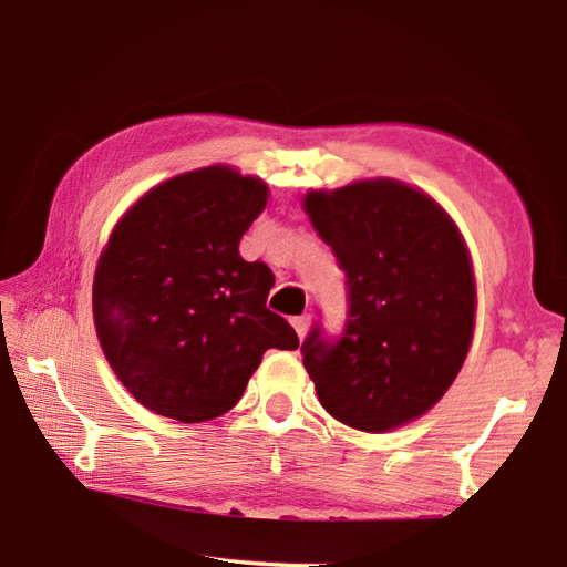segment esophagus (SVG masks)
Instances as JSON below:
<instances>
[{"mask_svg": "<svg viewBox=\"0 0 567 567\" xmlns=\"http://www.w3.org/2000/svg\"><path fill=\"white\" fill-rule=\"evenodd\" d=\"M290 322H292V328H295V332H297V338L305 340L307 328H310V315H300V318H292Z\"/></svg>", "mask_w": 567, "mask_h": 567, "instance_id": "34e87169", "label": "esophagus"}]
</instances>
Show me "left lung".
<instances>
[{
	"instance_id": "left-lung-1",
	"label": "left lung",
	"mask_w": 567,
	"mask_h": 567,
	"mask_svg": "<svg viewBox=\"0 0 567 567\" xmlns=\"http://www.w3.org/2000/svg\"><path fill=\"white\" fill-rule=\"evenodd\" d=\"M348 285L338 342L315 328L302 364L322 408L362 433H388L433 410L453 385L475 330L467 245L427 192L358 179L302 199Z\"/></svg>"
}]
</instances>
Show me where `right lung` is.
Segmentation results:
<instances>
[{
    "label": "right lung",
    "instance_id": "1",
    "mask_svg": "<svg viewBox=\"0 0 567 567\" xmlns=\"http://www.w3.org/2000/svg\"><path fill=\"white\" fill-rule=\"evenodd\" d=\"M267 197L260 177L209 165L159 182L114 225L94 270V330L114 375L157 415H223L267 350L300 344L267 310L270 267L239 257Z\"/></svg>",
    "mask_w": 567,
    "mask_h": 567
}]
</instances>
